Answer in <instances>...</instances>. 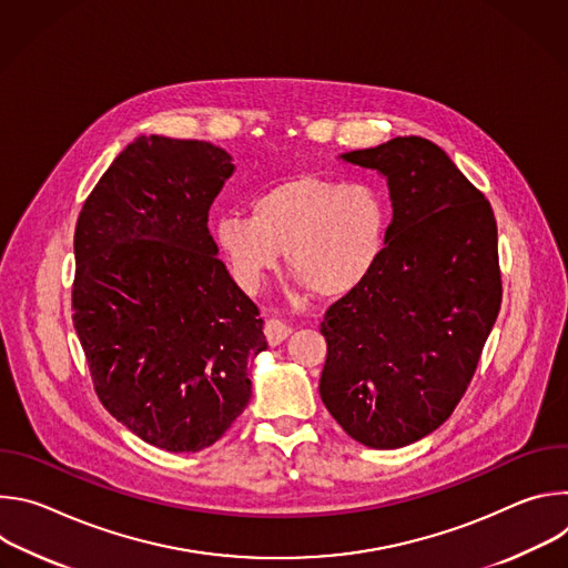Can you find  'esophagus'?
Wrapping results in <instances>:
<instances>
[{"label":"esophagus","mask_w":568,"mask_h":568,"mask_svg":"<svg viewBox=\"0 0 568 568\" xmlns=\"http://www.w3.org/2000/svg\"><path fill=\"white\" fill-rule=\"evenodd\" d=\"M290 335H292V326H287L285 321H281V318H270V321L265 323V337H267L270 346L283 344Z\"/></svg>","instance_id":"esophagus-1"}]
</instances>
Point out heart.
I'll return each mask as SVG.
<instances>
[{"mask_svg": "<svg viewBox=\"0 0 568 568\" xmlns=\"http://www.w3.org/2000/svg\"><path fill=\"white\" fill-rule=\"evenodd\" d=\"M386 193L371 180L298 175L252 200V215L229 211L213 224L235 281L256 292L285 252L301 290L346 296L377 270L388 237Z\"/></svg>", "mask_w": 568, "mask_h": 568, "instance_id": "b5f03b06", "label": "heart"}]
</instances>
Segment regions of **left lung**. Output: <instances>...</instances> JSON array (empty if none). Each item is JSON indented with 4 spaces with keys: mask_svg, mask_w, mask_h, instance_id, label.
Listing matches in <instances>:
<instances>
[{
    "mask_svg": "<svg viewBox=\"0 0 568 568\" xmlns=\"http://www.w3.org/2000/svg\"><path fill=\"white\" fill-rule=\"evenodd\" d=\"M386 180V252L321 321L318 393L357 443L397 449L436 432L463 397L501 307L490 202L423 136L339 154Z\"/></svg>",
    "mask_w": 568,
    "mask_h": 568,
    "instance_id": "1",
    "label": "left lung"
}]
</instances>
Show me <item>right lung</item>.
Listing matches in <instances>:
<instances>
[{
	"instance_id": "obj_1",
	"label": "right lung",
	"mask_w": 568,
	"mask_h": 568,
	"mask_svg": "<svg viewBox=\"0 0 568 568\" xmlns=\"http://www.w3.org/2000/svg\"><path fill=\"white\" fill-rule=\"evenodd\" d=\"M235 173L209 143L136 136L80 211L73 328L103 407L141 440L200 452L252 397L265 321L217 258L209 209Z\"/></svg>"
}]
</instances>
